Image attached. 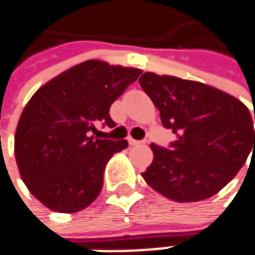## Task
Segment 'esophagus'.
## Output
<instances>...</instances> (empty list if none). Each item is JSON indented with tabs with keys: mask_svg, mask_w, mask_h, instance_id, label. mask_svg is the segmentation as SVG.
Returning <instances> with one entry per match:
<instances>
[{
	"mask_svg": "<svg viewBox=\"0 0 255 255\" xmlns=\"http://www.w3.org/2000/svg\"><path fill=\"white\" fill-rule=\"evenodd\" d=\"M128 143H129V146H137V144H140L141 141H138V140H134V138L128 137Z\"/></svg>",
	"mask_w": 255,
	"mask_h": 255,
	"instance_id": "obj_1",
	"label": "esophagus"
}]
</instances>
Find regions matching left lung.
<instances>
[{
	"label": "left lung",
	"mask_w": 255,
	"mask_h": 255,
	"mask_svg": "<svg viewBox=\"0 0 255 255\" xmlns=\"http://www.w3.org/2000/svg\"><path fill=\"white\" fill-rule=\"evenodd\" d=\"M138 82L158 108L162 126L177 134L168 149L150 144L153 161L141 173L165 198L207 199L238 174L251 152L254 155L253 118L238 99L202 82L152 72Z\"/></svg>",
	"instance_id": "1"
}]
</instances>
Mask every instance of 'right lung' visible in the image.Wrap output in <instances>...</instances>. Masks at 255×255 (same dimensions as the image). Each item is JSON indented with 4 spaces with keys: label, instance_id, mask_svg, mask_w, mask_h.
<instances>
[{
    "label": "right lung",
    "instance_id": "right-lung-1",
    "mask_svg": "<svg viewBox=\"0 0 255 255\" xmlns=\"http://www.w3.org/2000/svg\"><path fill=\"white\" fill-rule=\"evenodd\" d=\"M140 69L87 60L42 85L27 102L14 137V155L29 192L47 208L77 213L100 193L108 161L127 140L99 138L114 127L111 105Z\"/></svg>",
    "mask_w": 255,
    "mask_h": 255
}]
</instances>
